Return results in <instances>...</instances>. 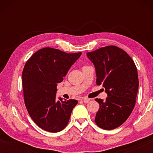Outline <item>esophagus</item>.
<instances>
[{
  "label": "esophagus",
  "instance_id": "obj_1",
  "mask_svg": "<svg viewBox=\"0 0 153 153\" xmlns=\"http://www.w3.org/2000/svg\"><path fill=\"white\" fill-rule=\"evenodd\" d=\"M81 100H82L83 101L85 102V103H88V102H90V100H91L89 98H87V97H83Z\"/></svg>",
  "mask_w": 153,
  "mask_h": 153
}]
</instances>
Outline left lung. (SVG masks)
I'll use <instances>...</instances> for the list:
<instances>
[{
    "label": "left lung",
    "mask_w": 153,
    "mask_h": 153,
    "mask_svg": "<svg viewBox=\"0 0 153 153\" xmlns=\"http://www.w3.org/2000/svg\"><path fill=\"white\" fill-rule=\"evenodd\" d=\"M95 67L96 83L102 85L108 97L100 104L95 122L100 128L111 130L123 124L134 108L139 78L131 58L116 46H107L87 53Z\"/></svg>",
    "instance_id": "8db88e82"
}]
</instances>
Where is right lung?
Returning <instances> with one entry per match:
<instances>
[{"instance_id":"1","label":"right lung","mask_w":153,"mask_h":153,"mask_svg":"<svg viewBox=\"0 0 153 153\" xmlns=\"http://www.w3.org/2000/svg\"><path fill=\"white\" fill-rule=\"evenodd\" d=\"M81 52L68 53L45 47L33 54L22 72L24 102L30 118L37 126L50 132H58L68 124L78 101L56 98L58 83Z\"/></svg>"}]
</instances>
